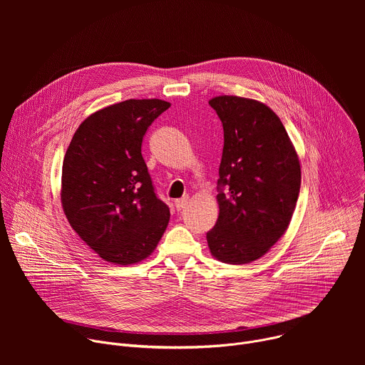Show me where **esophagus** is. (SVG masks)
Segmentation results:
<instances>
[{"instance_id":"34e87169","label":"esophagus","mask_w":365,"mask_h":365,"mask_svg":"<svg viewBox=\"0 0 365 365\" xmlns=\"http://www.w3.org/2000/svg\"><path fill=\"white\" fill-rule=\"evenodd\" d=\"M187 200H189V197H187V196H186V197H182V199H176V200H175L176 210H178V211L183 210V207L187 205Z\"/></svg>"}]
</instances>
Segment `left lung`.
I'll use <instances>...</instances> for the list:
<instances>
[{"label":"left lung","instance_id":"obj_1","mask_svg":"<svg viewBox=\"0 0 365 365\" xmlns=\"http://www.w3.org/2000/svg\"><path fill=\"white\" fill-rule=\"evenodd\" d=\"M210 106L222 121L224 150L220 214L206 241L220 262L248 264L269 252L289 228L300 190L299 155L266 103L221 95Z\"/></svg>","mask_w":365,"mask_h":365}]
</instances>
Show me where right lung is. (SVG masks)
<instances>
[{
    "label": "right lung",
    "instance_id": "right-lung-1",
    "mask_svg": "<svg viewBox=\"0 0 365 365\" xmlns=\"http://www.w3.org/2000/svg\"><path fill=\"white\" fill-rule=\"evenodd\" d=\"M163 99H127L82 121L62 166L63 212L85 244L111 264H137L158 247L170 211L158 199L141 154Z\"/></svg>",
    "mask_w": 365,
    "mask_h": 365
}]
</instances>
